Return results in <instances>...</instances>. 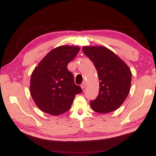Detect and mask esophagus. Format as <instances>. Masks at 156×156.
Listing matches in <instances>:
<instances>
[{"mask_svg":"<svg viewBox=\"0 0 156 156\" xmlns=\"http://www.w3.org/2000/svg\"><path fill=\"white\" fill-rule=\"evenodd\" d=\"M85 86H86V82H83L82 84H81V88H82V89H84L85 88Z\"/></svg>","mask_w":156,"mask_h":156,"instance_id":"obj_1","label":"esophagus"}]
</instances>
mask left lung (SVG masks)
Here are the masks:
<instances>
[{
	"label": "left lung",
	"mask_w": 156,
	"mask_h": 156,
	"mask_svg": "<svg viewBox=\"0 0 156 156\" xmlns=\"http://www.w3.org/2000/svg\"><path fill=\"white\" fill-rule=\"evenodd\" d=\"M82 50L94 65L99 80V93L97 99L90 101L91 108L100 114L114 112L122 105L129 95L131 69L106 47L85 46Z\"/></svg>",
	"instance_id": "1"
}]
</instances>
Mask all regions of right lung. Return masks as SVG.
I'll return each instance as SVG.
<instances>
[{"mask_svg": "<svg viewBox=\"0 0 156 156\" xmlns=\"http://www.w3.org/2000/svg\"><path fill=\"white\" fill-rule=\"evenodd\" d=\"M78 46L62 45L49 52L31 74L30 92L42 112L59 116L71 107L76 94L82 92L74 84L67 65L80 51Z\"/></svg>", "mask_w": 156, "mask_h": 156, "instance_id": "add662e5", "label": "right lung"}]
</instances>
